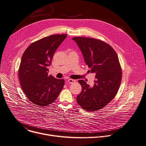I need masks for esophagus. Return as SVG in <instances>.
<instances>
[{"label": "esophagus", "instance_id": "esophagus-1", "mask_svg": "<svg viewBox=\"0 0 146 146\" xmlns=\"http://www.w3.org/2000/svg\"><path fill=\"white\" fill-rule=\"evenodd\" d=\"M68 82L69 83H70V84H72V83H74V82H76V80H73V79H68Z\"/></svg>", "mask_w": 146, "mask_h": 146}]
</instances>
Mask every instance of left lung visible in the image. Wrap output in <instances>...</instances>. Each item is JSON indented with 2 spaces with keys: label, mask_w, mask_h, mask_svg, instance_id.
Returning a JSON list of instances; mask_svg holds the SVG:
<instances>
[{
  "label": "left lung",
  "mask_w": 146,
  "mask_h": 146,
  "mask_svg": "<svg viewBox=\"0 0 146 146\" xmlns=\"http://www.w3.org/2000/svg\"><path fill=\"white\" fill-rule=\"evenodd\" d=\"M80 48L84 62L92 73H95L94 85L90 86L83 80L78 82L82 91L77 102L88 111L99 110L113 100L120 86L122 71L114 49L98 39L86 37L72 38Z\"/></svg>",
  "instance_id": "left-lung-1"
}]
</instances>
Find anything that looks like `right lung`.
<instances>
[{
	"mask_svg": "<svg viewBox=\"0 0 146 146\" xmlns=\"http://www.w3.org/2000/svg\"><path fill=\"white\" fill-rule=\"evenodd\" d=\"M67 37L52 35L32 43L24 51L19 70L23 91L37 107H45L56 100L63 88V79L48 76V69L56 50Z\"/></svg>",
	"mask_w": 146,
	"mask_h": 146,
	"instance_id": "right-lung-1",
	"label": "right lung"
}]
</instances>
